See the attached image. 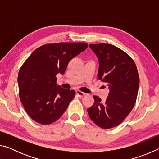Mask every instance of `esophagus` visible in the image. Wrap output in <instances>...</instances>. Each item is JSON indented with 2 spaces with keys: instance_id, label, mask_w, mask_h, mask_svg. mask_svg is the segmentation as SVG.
Returning a JSON list of instances; mask_svg holds the SVG:
<instances>
[{
  "instance_id": "34e87169",
  "label": "esophagus",
  "mask_w": 159,
  "mask_h": 159,
  "mask_svg": "<svg viewBox=\"0 0 159 159\" xmlns=\"http://www.w3.org/2000/svg\"><path fill=\"white\" fill-rule=\"evenodd\" d=\"M76 94L78 95V96L80 97V98H82V97L85 96V95H86L85 93H83V92H81V91H80V90H77V91H76Z\"/></svg>"
}]
</instances>
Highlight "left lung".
Wrapping results in <instances>:
<instances>
[{"label":"left lung","instance_id":"left-lung-1","mask_svg":"<svg viewBox=\"0 0 159 159\" xmlns=\"http://www.w3.org/2000/svg\"><path fill=\"white\" fill-rule=\"evenodd\" d=\"M99 60L98 78L109 88L105 102L93 96L95 102L88 109L90 119L104 129L121 123L135 104L139 78L134 61L127 53L113 45L90 44Z\"/></svg>","mask_w":159,"mask_h":159}]
</instances>
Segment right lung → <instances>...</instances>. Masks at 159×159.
Returning <instances> with one entry per match:
<instances>
[{"label": "right lung", "instance_id": "1", "mask_svg": "<svg viewBox=\"0 0 159 159\" xmlns=\"http://www.w3.org/2000/svg\"><path fill=\"white\" fill-rule=\"evenodd\" d=\"M88 48L85 43H58L38 48L26 59L18 74L19 95L26 113L43 125L57 120L74 98V90L57 84L71 59Z\"/></svg>", "mask_w": 159, "mask_h": 159}]
</instances>
